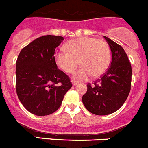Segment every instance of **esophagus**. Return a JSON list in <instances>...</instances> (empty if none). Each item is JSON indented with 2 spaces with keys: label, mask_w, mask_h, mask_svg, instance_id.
Listing matches in <instances>:
<instances>
[{
  "label": "esophagus",
  "mask_w": 148,
  "mask_h": 148,
  "mask_svg": "<svg viewBox=\"0 0 148 148\" xmlns=\"http://www.w3.org/2000/svg\"><path fill=\"white\" fill-rule=\"evenodd\" d=\"M72 84H73V86H77V84H78V81H76V80H73L72 81Z\"/></svg>",
  "instance_id": "esophagus-1"
}]
</instances>
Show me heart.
I'll list each match as a JSON object with an SVG mask.
<instances>
[{
    "label": "heart",
    "mask_w": 148,
    "mask_h": 148,
    "mask_svg": "<svg viewBox=\"0 0 148 148\" xmlns=\"http://www.w3.org/2000/svg\"><path fill=\"white\" fill-rule=\"evenodd\" d=\"M66 51L54 54L56 64L68 74L74 72L77 79H86L90 75L99 77L107 71L110 61V50L106 41L94 38H80L69 40L65 46Z\"/></svg>",
    "instance_id": "1"
}]
</instances>
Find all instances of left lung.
<instances>
[{
  "instance_id": "left-lung-1",
  "label": "left lung",
  "mask_w": 148,
  "mask_h": 148,
  "mask_svg": "<svg viewBox=\"0 0 148 148\" xmlns=\"http://www.w3.org/2000/svg\"><path fill=\"white\" fill-rule=\"evenodd\" d=\"M112 53V61L106 72L82 96L83 105L96 115H108L119 110L127 99L131 87L132 69L123 48L104 36Z\"/></svg>"
}]
</instances>
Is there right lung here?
<instances>
[{"label":"right lung","instance_id":"add662e5","mask_svg":"<svg viewBox=\"0 0 148 148\" xmlns=\"http://www.w3.org/2000/svg\"><path fill=\"white\" fill-rule=\"evenodd\" d=\"M61 36L45 35L23 48L16 62V92L25 108L37 116L53 114L72 86L56 64L55 49Z\"/></svg>","mask_w":148,"mask_h":148}]
</instances>
